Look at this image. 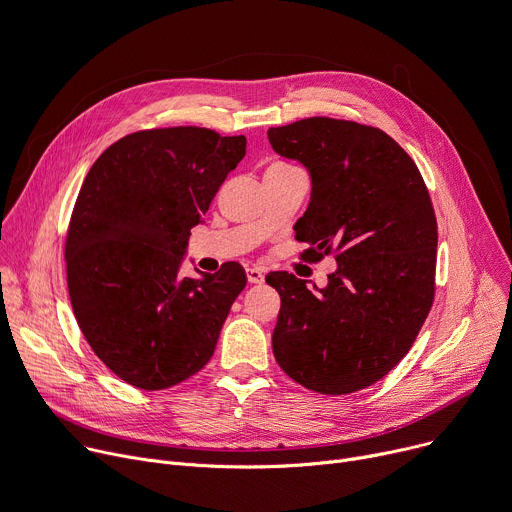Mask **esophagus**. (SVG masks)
Returning a JSON list of instances; mask_svg holds the SVG:
<instances>
[{
    "mask_svg": "<svg viewBox=\"0 0 512 512\" xmlns=\"http://www.w3.org/2000/svg\"><path fill=\"white\" fill-rule=\"evenodd\" d=\"M247 280H249V284H263L265 275H263V271H261V269L251 267V269H247Z\"/></svg>",
    "mask_w": 512,
    "mask_h": 512,
    "instance_id": "34e87169",
    "label": "esophagus"
}]
</instances>
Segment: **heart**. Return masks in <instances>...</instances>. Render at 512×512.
Wrapping results in <instances>:
<instances>
[{"instance_id":"obj_1","label":"heart","mask_w":512,"mask_h":512,"mask_svg":"<svg viewBox=\"0 0 512 512\" xmlns=\"http://www.w3.org/2000/svg\"><path fill=\"white\" fill-rule=\"evenodd\" d=\"M273 167H288V165H273ZM271 169V167H269Z\"/></svg>"}]
</instances>
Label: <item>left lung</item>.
I'll use <instances>...</instances> for the list:
<instances>
[{
  "instance_id": "left-lung-1",
  "label": "left lung",
  "mask_w": 512,
  "mask_h": 512,
  "mask_svg": "<svg viewBox=\"0 0 512 512\" xmlns=\"http://www.w3.org/2000/svg\"><path fill=\"white\" fill-rule=\"evenodd\" d=\"M267 136L312 177L308 210L296 222V239L308 243L300 257L337 259L318 292L294 273H267L282 298L275 361L318 394L363 390L410 351L435 300L437 218L425 179L376 126L312 116Z\"/></svg>"
}]
</instances>
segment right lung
<instances>
[{"label":"right lung","instance_id":"obj_1","mask_svg":"<svg viewBox=\"0 0 512 512\" xmlns=\"http://www.w3.org/2000/svg\"><path fill=\"white\" fill-rule=\"evenodd\" d=\"M245 153L243 134L136 130L81 185L65 237L71 306L91 351L134 388L165 390L198 374L247 286L235 261L202 280L179 273L190 228Z\"/></svg>","mask_w":512,"mask_h":512}]
</instances>
